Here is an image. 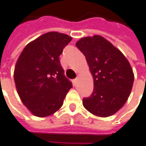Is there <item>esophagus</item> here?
I'll return each instance as SVG.
<instances>
[{
	"label": "esophagus",
	"instance_id": "esophagus-1",
	"mask_svg": "<svg viewBox=\"0 0 146 146\" xmlns=\"http://www.w3.org/2000/svg\"><path fill=\"white\" fill-rule=\"evenodd\" d=\"M77 82H78V78H75V79H73V86H75V85L77 84Z\"/></svg>",
	"mask_w": 146,
	"mask_h": 146
}]
</instances>
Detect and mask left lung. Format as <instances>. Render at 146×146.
Returning <instances> with one entry per match:
<instances>
[{"label": "left lung", "instance_id": "obj_1", "mask_svg": "<svg viewBox=\"0 0 146 146\" xmlns=\"http://www.w3.org/2000/svg\"><path fill=\"white\" fill-rule=\"evenodd\" d=\"M76 46L84 54L93 78L91 97L83 107L100 117L112 116L124 106L132 89L134 73L125 55L101 35L80 39Z\"/></svg>", "mask_w": 146, "mask_h": 146}]
</instances>
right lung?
Wrapping results in <instances>:
<instances>
[{
	"label": "right lung",
	"instance_id": "add662e5",
	"mask_svg": "<svg viewBox=\"0 0 146 146\" xmlns=\"http://www.w3.org/2000/svg\"><path fill=\"white\" fill-rule=\"evenodd\" d=\"M71 40V36L63 33H45L30 42L16 61L15 88L23 104L34 116L46 117L55 113L73 87L58 58Z\"/></svg>",
	"mask_w": 146,
	"mask_h": 146
}]
</instances>
